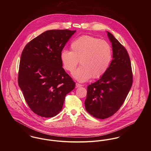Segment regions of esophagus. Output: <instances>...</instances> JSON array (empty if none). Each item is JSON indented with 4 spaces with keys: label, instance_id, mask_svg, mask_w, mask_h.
<instances>
[{
    "label": "esophagus",
    "instance_id": "esophagus-1",
    "mask_svg": "<svg viewBox=\"0 0 151 151\" xmlns=\"http://www.w3.org/2000/svg\"><path fill=\"white\" fill-rule=\"evenodd\" d=\"M82 86L81 84H78V83H76V88H79V87H81V86Z\"/></svg>",
    "mask_w": 151,
    "mask_h": 151
}]
</instances>
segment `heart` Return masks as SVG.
I'll use <instances>...</instances> for the list:
<instances>
[{"mask_svg":"<svg viewBox=\"0 0 151 151\" xmlns=\"http://www.w3.org/2000/svg\"><path fill=\"white\" fill-rule=\"evenodd\" d=\"M71 51L63 50L60 60L65 70L72 73L80 60L81 65L74 73L73 77L80 82H85L92 77L99 78L108 71L112 60L110 45L89 35L81 36L70 45Z\"/></svg>","mask_w":151,"mask_h":151,"instance_id":"1","label":"heart"}]
</instances>
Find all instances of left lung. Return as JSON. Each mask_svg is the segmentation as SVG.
<instances>
[{
	"label": "left lung",
	"instance_id": "1",
	"mask_svg": "<svg viewBox=\"0 0 151 151\" xmlns=\"http://www.w3.org/2000/svg\"><path fill=\"white\" fill-rule=\"evenodd\" d=\"M113 60L106 73L87 87L86 111L93 117L105 119L113 115L123 104L132 84V73L127 50L110 32Z\"/></svg>",
	"mask_w": 151,
	"mask_h": 151
}]
</instances>
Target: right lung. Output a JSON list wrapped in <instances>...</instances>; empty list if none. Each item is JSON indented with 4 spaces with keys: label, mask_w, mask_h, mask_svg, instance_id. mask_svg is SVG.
Instances as JSON below:
<instances>
[{
    "label": "right lung",
    "mask_w": 151,
    "mask_h": 151,
    "mask_svg": "<svg viewBox=\"0 0 151 151\" xmlns=\"http://www.w3.org/2000/svg\"><path fill=\"white\" fill-rule=\"evenodd\" d=\"M76 31L52 29L27 43L20 62L18 83L32 111L43 117H52L62 110L65 95L76 84L67 74L60 54Z\"/></svg>",
    "instance_id": "add662e5"
}]
</instances>
